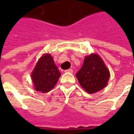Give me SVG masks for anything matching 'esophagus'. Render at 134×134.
<instances>
[{"mask_svg":"<svg viewBox=\"0 0 134 134\" xmlns=\"http://www.w3.org/2000/svg\"><path fill=\"white\" fill-rule=\"evenodd\" d=\"M64 72H65L72 73V72H73V70H72V69H68V70H65V71H64Z\"/></svg>","mask_w":134,"mask_h":134,"instance_id":"34e87169","label":"esophagus"}]
</instances>
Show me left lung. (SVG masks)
Returning a JSON list of instances; mask_svg holds the SVG:
<instances>
[{
    "mask_svg": "<svg viewBox=\"0 0 134 134\" xmlns=\"http://www.w3.org/2000/svg\"><path fill=\"white\" fill-rule=\"evenodd\" d=\"M80 84L88 93L102 90L108 83L110 73L102 59L92 54L85 57L81 69L76 73Z\"/></svg>",
    "mask_w": 134,
    "mask_h": 134,
    "instance_id": "left-lung-1",
    "label": "left lung"
}]
</instances>
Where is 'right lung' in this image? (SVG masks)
<instances>
[{"instance_id":"right-lung-1","label":"right lung","mask_w":134,"mask_h":134,"mask_svg":"<svg viewBox=\"0 0 134 134\" xmlns=\"http://www.w3.org/2000/svg\"><path fill=\"white\" fill-rule=\"evenodd\" d=\"M61 74L50 54H44L36 65L31 78L36 90L47 93L55 86Z\"/></svg>"}]
</instances>
